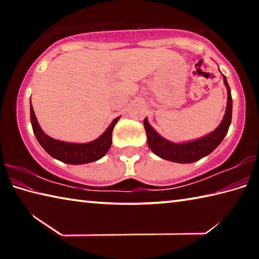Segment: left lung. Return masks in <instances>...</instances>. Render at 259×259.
<instances>
[{
	"mask_svg": "<svg viewBox=\"0 0 259 259\" xmlns=\"http://www.w3.org/2000/svg\"><path fill=\"white\" fill-rule=\"evenodd\" d=\"M224 83L227 89V106L225 111L224 119L222 123L219 124L218 128L200 139L193 140V142L176 144L169 140L164 139L163 137L156 133L152 128V125L148 123L147 119L144 120V126H145L146 135H147V144L150 146L151 151L162 159L178 162V163H192L203 156L208 155L216 148L219 144L223 142V139L229 131L231 120H232V96L229 83L226 81L225 75Z\"/></svg>",
	"mask_w": 259,
	"mask_h": 259,
	"instance_id": "obj_1",
	"label": "left lung"
}]
</instances>
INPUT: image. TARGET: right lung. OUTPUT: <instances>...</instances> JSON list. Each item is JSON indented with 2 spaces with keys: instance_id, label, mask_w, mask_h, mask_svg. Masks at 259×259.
<instances>
[{
  "instance_id": "right-lung-1",
  "label": "right lung",
  "mask_w": 259,
  "mask_h": 259,
  "mask_svg": "<svg viewBox=\"0 0 259 259\" xmlns=\"http://www.w3.org/2000/svg\"><path fill=\"white\" fill-rule=\"evenodd\" d=\"M120 117L114 119L106 131L94 142L87 144L66 143L51 138L43 133L35 116L33 106L30 105V122L37 142L52 157L69 164L89 163L102 159L112 145V133Z\"/></svg>"
}]
</instances>
